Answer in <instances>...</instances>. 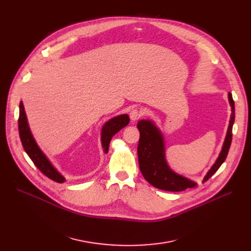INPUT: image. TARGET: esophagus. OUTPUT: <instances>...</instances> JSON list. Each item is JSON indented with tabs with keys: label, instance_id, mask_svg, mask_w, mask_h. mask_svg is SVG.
I'll list each match as a JSON object with an SVG mask.
<instances>
[{
	"label": "esophagus",
	"instance_id": "34e87169",
	"mask_svg": "<svg viewBox=\"0 0 251 251\" xmlns=\"http://www.w3.org/2000/svg\"><path fill=\"white\" fill-rule=\"evenodd\" d=\"M142 111H140L139 109H133L131 112H130V118L132 121H136L138 120L139 118L142 117Z\"/></svg>",
	"mask_w": 251,
	"mask_h": 251
}]
</instances>
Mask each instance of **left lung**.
<instances>
[{"label":"left lung","mask_w":251,"mask_h":251,"mask_svg":"<svg viewBox=\"0 0 251 251\" xmlns=\"http://www.w3.org/2000/svg\"><path fill=\"white\" fill-rule=\"evenodd\" d=\"M228 99L231 106V116L229 120L226 138L219 159L204 176L203 182H206L219 170L228 154L232 139V125L235 118L234 101L230 92L228 93ZM137 127L140 132V139L138 144L139 167L143 176L145 177V180L149 182L153 187L168 192H182L187 190L188 188L196 187V184L194 182L188 180V178L182 176L175 174L168 167L164 156V144L162 135L159 130L154 126V124L150 121L141 120L138 123Z\"/></svg>","instance_id":"1"}]
</instances>
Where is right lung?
I'll return each instance as SVG.
<instances>
[{
  "mask_svg": "<svg viewBox=\"0 0 251 251\" xmlns=\"http://www.w3.org/2000/svg\"><path fill=\"white\" fill-rule=\"evenodd\" d=\"M129 116L124 114L117 116L111 120L107 122L102 130V146L104 149V152L107 153L109 149V144L112 137L119 132L122 128L128 125L129 123ZM19 133L20 138L22 141L23 147L25 151V153L28 155L34 166L37 167L45 176L50 177V180L56 182V183H64L65 178L52 167V165L50 163V161L47 159V157L43 154V152L38 147L37 143L34 142L27 122L25 113L24 110V105L21 102L20 103V116H19Z\"/></svg>",
  "mask_w": 251,
  "mask_h": 251,
  "instance_id": "1",
  "label": "right lung"
}]
</instances>
